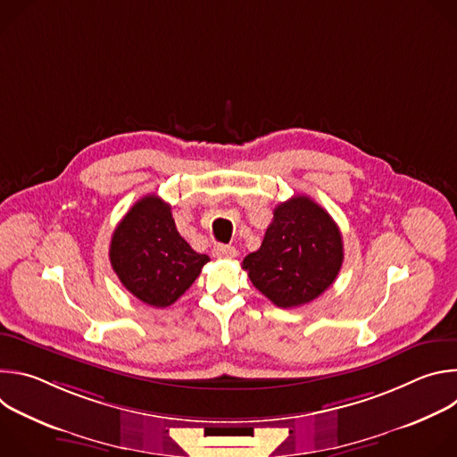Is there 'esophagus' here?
Segmentation results:
<instances>
[{
  "instance_id": "1",
  "label": "esophagus",
  "mask_w": 457,
  "mask_h": 457,
  "mask_svg": "<svg viewBox=\"0 0 457 457\" xmlns=\"http://www.w3.org/2000/svg\"><path fill=\"white\" fill-rule=\"evenodd\" d=\"M213 256H217V258H233V256H237V249L233 245L217 244V245H213Z\"/></svg>"
}]
</instances>
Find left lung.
Returning <instances> with one entry per match:
<instances>
[{
    "instance_id": "8db88e82",
    "label": "left lung",
    "mask_w": 457,
    "mask_h": 457,
    "mask_svg": "<svg viewBox=\"0 0 457 457\" xmlns=\"http://www.w3.org/2000/svg\"><path fill=\"white\" fill-rule=\"evenodd\" d=\"M344 262L342 233L333 217L305 195H295L273 212L262 245L242 268L253 286L282 309L318 298Z\"/></svg>"
}]
</instances>
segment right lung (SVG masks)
Masks as SVG:
<instances>
[{
    "label": "right lung",
    "instance_id": "right-lung-1",
    "mask_svg": "<svg viewBox=\"0 0 457 457\" xmlns=\"http://www.w3.org/2000/svg\"><path fill=\"white\" fill-rule=\"evenodd\" d=\"M110 262L120 284L141 302L168 307L210 262L179 235L171 206L157 195L137 201L117 224Z\"/></svg>",
    "mask_w": 457,
    "mask_h": 457
}]
</instances>
